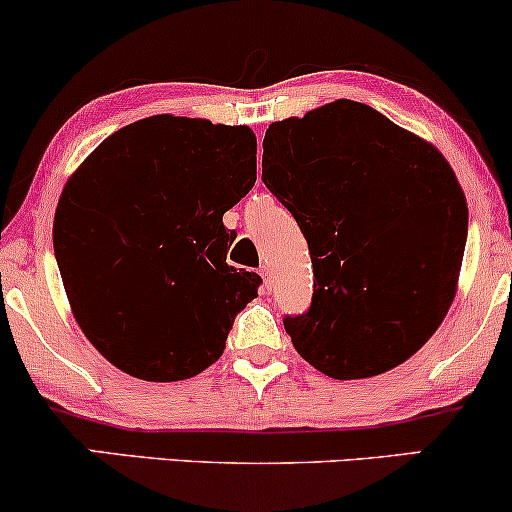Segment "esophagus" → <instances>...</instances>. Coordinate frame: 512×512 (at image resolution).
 <instances>
[{
	"label": "esophagus",
	"instance_id": "obj_1",
	"mask_svg": "<svg viewBox=\"0 0 512 512\" xmlns=\"http://www.w3.org/2000/svg\"><path fill=\"white\" fill-rule=\"evenodd\" d=\"M260 276H262V281H264V289H269V276H272V274H269L267 264H264V267H260Z\"/></svg>",
	"mask_w": 512,
	"mask_h": 512
}]
</instances>
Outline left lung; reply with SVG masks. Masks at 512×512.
I'll return each mask as SVG.
<instances>
[{"mask_svg":"<svg viewBox=\"0 0 512 512\" xmlns=\"http://www.w3.org/2000/svg\"><path fill=\"white\" fill-rule=\"evenodd\" d=\"M262 180L291 211L313 260L293 346L334 380L373 378L424 346L457 293L467 199L426 139L368 105L339 101L272 122Z\"/></svg>","mask_w":512,"mask_h":512,"instance_id":"left-lung-1","label":"left lung"}]
</instances>
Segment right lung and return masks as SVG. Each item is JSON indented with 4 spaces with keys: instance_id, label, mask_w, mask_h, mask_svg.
I'll use <instances>...</instances> for the list:
<instances>
[{
    "instance_id": "right-lung-1",
    "label": "right lung",
    "mask_w": 512,
    "mask_h": 512,
    "mask_svg": "<svg viewBox=\"0 0 512 512\" xmlns=\"http://www.w3.org/2000/svg\"><path fill=\"white\" fill-rule=\"evenodd\" d=\"M257 180L245 125L154 115L117 129L74 170L55 257L81 332L115 368L173 383L219 361L260 274L226 262L223 214Z\"/></svg>"
}]
</instances>
